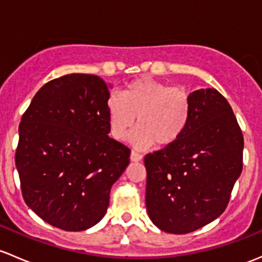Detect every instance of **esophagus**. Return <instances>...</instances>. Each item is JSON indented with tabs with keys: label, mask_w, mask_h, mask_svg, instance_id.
<instances>
[{
	"label": "esophagus",
	"mask_w": 262,
	"mask_h": 262,
	"mask_svg": "<svg viewBox=\"0 0 262 262\" xmlns=\"http://www.w3.org/2000/svg\"><path fill=\"white\" fill-rule=\"evenodd\" d=\"M142 158H143L142 154L132 150V153H130V161L132 162H139V161H142Z\"/></svg>",
	"instance_id": "34e87169"
}]
</instances>
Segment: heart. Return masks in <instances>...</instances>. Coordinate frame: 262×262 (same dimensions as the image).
Instances as JSON below:
<instances>
[{
  "label": "heart",
  "mask_w": 262,
  "mask_h": 262,
  "mask_svg": "<svg viewBox=\"0 0 262 262\" xmlns=\"http://www.w3.org/2000/svg\"><path fill=\"white\" fill-rule=\"evenodd\" d=\"M110 134L122 140L137 123L132 136L138 147L156 144L167 148L176 144L188 128L192 98L187 90L150 78L129 82L122 94H112L106 101Z\"/></svg>",
  "instance_id": "obj_1"
}]
</instances>
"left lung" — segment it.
<instances>
[{"label": "left lung", "mask_w": 262, "mask_h": 262, "mask_svg": "<svg viewBox=\"0 0 262 262\" xmlns=\"http://www.w3.org/2000/svg\"><path fill=\"white\" fill-rule=\"evenodd\" d=\"M189 95L192 115L183 137L144 157L149 219L177 235L222 214L242 172L244 136L228 101L216 89Z\"/></svg>", "instance_id": "obj_1"}]
</instances>
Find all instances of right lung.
Segmentation results:
<instances>
[{
	"label": "right lung",
	"instance_id": "add662e5",
	"mask_svg": "<svg viewBox=\"0 0 262 262\" xmlns=\"http://www.w3.org/2000/svg\"><path fill=\"white\" fill-rule=\"evenodd\" d=\"M109 86L96 75L46 82L24 113L15 162L26 205L65 231L98 224L130 149L110 138Z\"/></svg>",
	"mask_w": 262,
	"mask_h": 262
}]
</instances>
